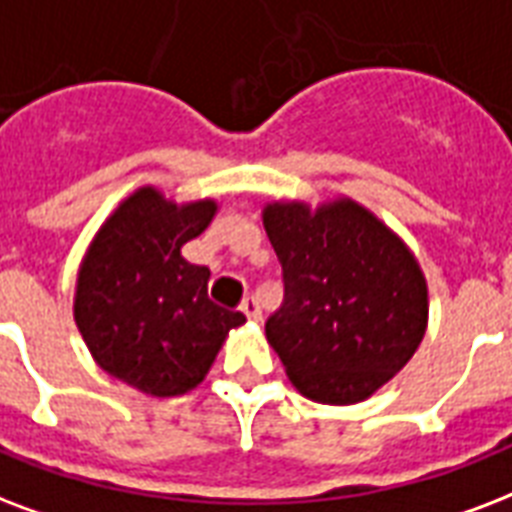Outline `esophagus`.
<instances>
[{"label":"esophagus","mask_w":512,"mask_h":512,"mask_svg":"<svg viewBox=\"0 0 512 512\" xmlns=\"http://www.w3.org/2000/svg\"><path fill=\"white\" fill-rule=\"evenodd\" d=\"M241 311H244V317L252 319V322H260V306H257L255 298L241 300Z\"/></svg>","instance_id":"obj_1"}]
</instances>
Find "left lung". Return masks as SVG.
Returning <instances> with one entry per match:
<instances>
[{"label": "left lung", "instance_id": "8db88e82", "mask_svg": "<svg viewBox=\"0 0 512 512\" xmlns=\"http://www.w3.org/2000/svg\"><path fill=\"white\" fill-rule=\"evenodd\" d=\"M263 225L282 263L284 303L265 322L300 395L368 400L405 368L427 330V282L400 236L351 198L308 209L268 204Z\"/></svg>", "mask_w": 512, "mask_h": 512}]
</instances>
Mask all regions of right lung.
I'll return each instance as SVG.
<instances>
[{
  "label": "right lung",
  "mask_w": 512,
  "mask_h": 512,
  "mask_svg": "<svg viewBox=\"0 0 512 512\" xmlns=\"http://www.w3.org/2000/svg\"><path fill=\"white\" fill-rule=\"evenodd\" d=\"M217 204L177 206L139 187L117 206L77 273L74 322L109 376L150 397H177L204 381L225 335L247 319L209 300V268L182 257Z\"/></svg>",
  "instance_id": "1"
}]
</instances>
